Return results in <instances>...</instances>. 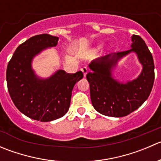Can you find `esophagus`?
Returning <instances> with one entry per match:
<instances>
[{
    "label": "esophagus",
    "instance_id": "34e87169",
    "mask_svg": "<svg viewBox=\"0 0 161 161\" xmlns=\"http://www.w3.org/2000/svg\"><path fill=\"white\" fill-rule=\"evenodd\" d=\"M81 70H82V73H83L84 77H86V74L88 73V69H87V68L86 67H83V68H82V69H81Z\"/></svg>",
    "mask_w": 161,
    "mask_h": 161
}]
</instances>
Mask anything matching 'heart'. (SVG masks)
I'll return each instance as SVG.
<instances>
[{
  "instance_id": "1",
  "label": "heart",
  "mask_w": 161,
  "mask_h": 161,
  "mask_svg": "<svg viewBox=\"0 0 161 161\" xmlns=\"http://www.w3.org/2000/svg\"><path fill=\"white\" fill-rule=\"evenodd\" d=\"M101 47H102V45H98V46H97V47H96L95 49H94V50H95V51H97V50H99L100 49V48H101Z\"/></svg>"
}]
</instances>
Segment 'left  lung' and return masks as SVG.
<instances>
[{
	"instance_id": "8db88e82",
	"label": "left lung",
	"mask_w": 161,
	"mask_h": 161,
	"mask_svg": "<svg viewBox=\"0 0 161 161\" xmlns=\"http://www.w3.org/2000/svg\"><path fill=\"white\" fill-rule=\"evenodd\" d=\"M131 52L137 55L143 66L141 75L132 81L121 83L112 76L118 61ZM92 72L86 75L90 83L92 104L101 114L124 117L136 111L150 96L154 82V63L152 53L139 36H131V49L110 53L89 64Z\"/></svg>"
}]
</instances>
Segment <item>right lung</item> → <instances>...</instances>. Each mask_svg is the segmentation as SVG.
Returning <instances> with one entry per match:
<instances>
[{"mask_svg":"<svg viewBox=\"0 0 161 161\" xmlns=\"http://www.w3.org/2000/svg\"><path fill=\"white\" fill-rule=\"evenodd\" d=\"M58 37L49 34L34 36L19 45L6 71L8 90L19 111L33 120L47 122L64 116L69 109L75 84L83 78L58 70L47 79L36 75L32 68L34 57L48 47H56Z\"/></svg>","mask_w":161,"mask_h":161,"instance_id":"add662e5","label":"right lung"}]
</instances>
